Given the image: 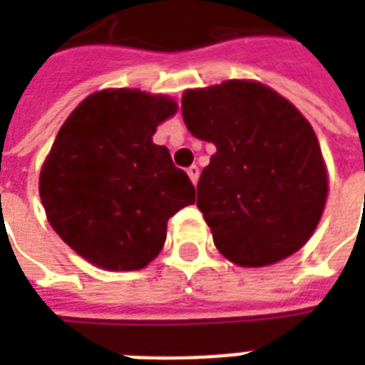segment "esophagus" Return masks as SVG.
I'll list each match as a JSON object with an SVG mask.
<instances>
[{"label":"esophagus","mask_w":365,"mask_h":365,"mask_svg":"<svg viewBox=\"0 0 365 365\" xmlns=\"http://www.w3.org/2000/svg\"><path fill=\"white\" fill-rule=\"evenodd\" d=\"M187 175H190L191 182L197 183V180H199V166H195V164H193V166L187 168Z\"/></svg>","instance_id":"34e87169"}]
</instances>
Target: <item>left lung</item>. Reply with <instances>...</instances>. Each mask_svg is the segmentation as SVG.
I'll use <instances>...</instances> for the list:
<instances>
[{
  "label": "left lung",
  "mask_w": 365,
  "mask_h": 365,
  "mask_svg": "<svg viewBox=\"0 0 365 365\" xmlns=\"http://www.w3.org/2000/svg\"><path fill=\"white\" fill-rule=\"evenodd\" d=\"M193 136L215 144L197 183V207L215 246L258 268L297 252L319 225L327 170L313 127L266 86L229 80L183 93Z\"/></svg>",
  "instance_id": "8db88e82"
}]
</instances>
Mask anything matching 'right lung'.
I'll return each instance as SVG.
<instances>
[{
  "mask_svg": "<svg viewBox=\"0 0 365 365\" xmlns=\"http://www.w3.org/2000/svg\"><path fill=\"white\" fill-rule=\"evenodd\" d=\"M175 109L170 97L105 90L60 127L41 170V199L52 229L99 268H144L164 246L168 219L195 201L187 174L152 143Z\"/></svg>",
  "mask_w": 365,
  "mask_h": 365,
  "instance_id": "1",
  "label": "right lung"
}]
</instances>
